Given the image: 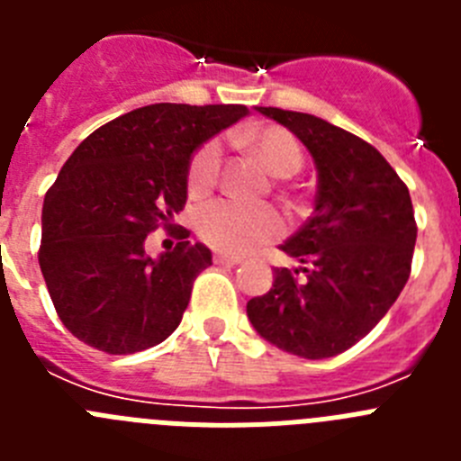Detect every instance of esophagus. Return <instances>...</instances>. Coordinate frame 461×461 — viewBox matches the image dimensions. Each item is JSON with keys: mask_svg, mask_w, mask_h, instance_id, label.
Here are the masks:
<instances>
[{"mask_svg": "<svg viewBox=\"0 0 461 461\" xmlns=\"http://www.w3.org/2000/svg\"><path fill=\"white\" fill-rule=\"evenodd\" d=\"M214 263H217V266H228V267H235V266H240V263H242V260H240V258H235V256H226V254H214Z\"/></svg>", "mask_w": 461, "mask_h": 461, "instance_id": "obj_1", "label": "esophagus"}]
</instances>
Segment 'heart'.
Returning <instances> with one entry per match:
<instances>
[{"label": "heart", "mask_w": 461, "mask_h": 461, "mask_svg": "<svg viewBox=\"0 0 461 461\" xmlns=\"http://www.w3.org/2000/svg\"><path fill=\"white\" fill-rule=\"evenodd\" d=\"M276 177H291L303 166V149L293 133L281 126H263L256 131L235 133ZM223 148L217 138L195 149L186 170V189L201 198L219 185ZM195 233L212 249L242 256L270 244L286 233V219L275 207H251L235 201H212L195 212Z\"/></svg>", "instance_id": "1"}]
</instances>
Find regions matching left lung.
Listing matches in <instances>:
<instances>
[{
    "instance_id": "obj_1",
    "label": "left lung",
    "mask_w": 461,
    "mask_h": 461,
    "mask_svg": "<svg viewBox=\"0 0 461 461\" xmlns=\"http://www.w3.org/2000/svg\"><path fill=\"white\" fill-rule=\"evenodd\" d=\"M303 140L319 168L316 210L281 251L266 295L247 303L260 337L307 360L339 356L367 337L404 291L418 238L409 186L367 140L321 117L258 108Z\"/></svg>"
}]
</instances>
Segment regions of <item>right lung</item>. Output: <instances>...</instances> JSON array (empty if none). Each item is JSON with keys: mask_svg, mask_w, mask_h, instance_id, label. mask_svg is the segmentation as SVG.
I'll return each mask as SVG.
<instances>
[{"mask_svg": "<svg viewBox=\"0 0 461 461\" xmlns=\"http://www.w3.org/2000/svg\"><path fill=\"white\" fill-rule=\"evenodd\" d=\"M247 105L154 104L99 126L80 142L43 201L39 266L64 328L108 356H129L175 332L195 276L212 266L180 228L173 251L145 254L186 205V170L207 138Z\"/></svg>", "mask_w": 461, "mask_h": 461, "instance_id": "1", "label": "right lung"}]
</instances>
